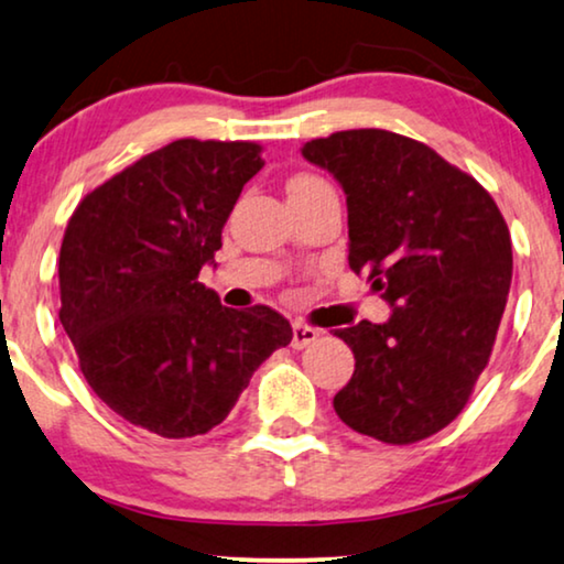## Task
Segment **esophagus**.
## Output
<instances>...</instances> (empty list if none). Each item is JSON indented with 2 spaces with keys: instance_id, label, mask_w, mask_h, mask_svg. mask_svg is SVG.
<instances>
[{
  "instance_id": "esophagus-1",
  "label": "esophagus",
  "mask_w": 564,
  "mask_h": 564,
  "mask_svg": "<svg viewBox=\"0 0 564 564\" xmlns=\"http://www.w3.org/2000/svg\"><path fill=\"white\" fill-rule=\"evenodd\" d=\"M321 330L313 326H305V323H292V349H305L313 341H318Z\"/></svg>"
}]
</instances>
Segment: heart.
I'll return each mask as SVG.
<instances>
[{
  "instance_id": "1",
  "label": "heart",
  "mask_w": 564,
  "mask_h": 564,
  "mask_svg": "<svg viewBox=\"0 0 564 564\" xmlns=\"http://www.w3.org/2000/svg\"><path fill=\"white\" fill-rule=\"evenodd\" d=\"M313 182L318 180H313V176H297V180L290 182V187H303V184H313Z\"/></svg>"
}]
</instances>
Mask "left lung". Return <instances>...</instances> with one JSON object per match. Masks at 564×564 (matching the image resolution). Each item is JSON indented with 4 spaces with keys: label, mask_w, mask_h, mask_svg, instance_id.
Listing matches in <instances>:
<instances>
[{
    "label": "left lung",
    "mask_w": 564,
    "mask_h": 564,
    "mask_svg": "<svg viewBox=\"0 0 564 564\" xmlns=\"http://www.w3.org/2000/svg\"><path fill=\"white\" fill-rule=\"evenodd\" d=\"M300 151L341 184L349 267L392 311L336 330L357 359L334 398L338 419L384 444L421 442L457 419L490 359L513 272L503 215L473 176L405 135L341 130Z\"/></svg>",
    "instance_id": "1"
}]
</instances>
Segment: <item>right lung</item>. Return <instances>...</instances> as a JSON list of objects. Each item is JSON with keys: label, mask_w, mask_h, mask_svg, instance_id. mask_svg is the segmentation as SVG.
<instances>
[{"label": "right lung", "mask_w": 564, "mask_h": 564, "mask_svg": "<svg viewBox=\"0 0 564 564\" xmlns=\"http://www.w3.org/2000/svg\"><path fill=\"white\" fill-rule=\"evenodd\" d=\"M261 166L257 143L184 138L89 192L68 220L61 326L89 388L138 429L207 434L290 344V321L272 307L234 311L197 282Z\"/></svg>", "instance_id": "add662e5"}]
</instances>
